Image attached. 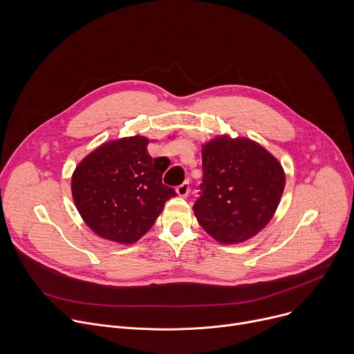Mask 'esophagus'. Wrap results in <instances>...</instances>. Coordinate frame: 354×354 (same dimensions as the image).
<instances>
[{"instance_id":"34e87169","label":"esophagus","mask_w":354,"mask_h":354,"mask_svg":"<svg viewBox=\"0 0 354 354\" xmlns=\"http://www.w3.org/2000/svg\"><path fill=\"white\" fill-rule=\"evenodd\" d=\"M189 192H190V186H189V182H187V180L183 182L182 185H179V186L176 187V193H178L180 197H186V196L189 194Z\"/></svg>"}]
</instances>
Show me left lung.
Instances as JSON below:
<instances>
[{
  "mask_svg": "<svg viewBox=\"0 0 354 354\" xmlns=\"http://www.w3.org/2000/svg\"><path fill=\"white\" fill-rule=\"evenodd\" d=\"M203 179L193 205L213 238L235 243L257 235L273 217L284 189L279 161L248 138L217 137L203 145Z\"/></svg>",
  "mask_w": 354,
  "mask_h": 354,
  "instance_id": "1",
  "label": "left lung"
}]
</instances>
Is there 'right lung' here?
<instances>
[{"instance_id": "obj_1", "label": "right lung", "mask_w": 354, "mask_h": 354, "mask_svg": "<svg viewBox=\"0 0 354 354\" xmlns=\"http://www.w3.org/2000/svg\"><path fill=\"white\" fill-rule=\"evenodd\" d=\"M148 140L126 137L100 145L75 169L71 189L88 227L106 239L131 243L154 225L165 201L176 196L162 183L167 157L153 158Z\"/></svg>"}]
</instances>
